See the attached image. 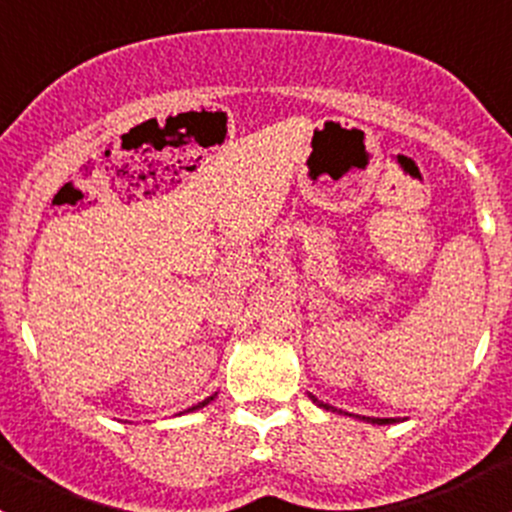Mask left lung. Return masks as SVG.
Masks as SVG:
<instances>
[{"mask_svg":"<svg viewBox=\"0 0 512 512\" xmlns=\"http://www.w3.org/2000/svg\"><path fill=\"white\" fill-rule=\"evenodd\" d=\"M309 399L314 401V404L319 406V409H327V411H337L334 409V406H329V404H324V401H319V399H314V396H309ZM347 416H352V414H347ZM356 418H361V421H369V423H379V426H384V423H394L396 418H369V416H356Z\"/></svg>","mask_w":512,"mask_h":512,"instance_id":"obj_1","label":"left lung"}]
</instances>
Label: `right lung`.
I'll list each match as a JSON object with an SVG mask.
<instances>
[{
    "mask_svg": "<svg viewBox=\"0 0 512 512\" xmlns=\"http://www.w3.org/2000/svg\"><path fill=\"white\" fill-rule=\"evenodd\" d=\"M215 399V394L213 396H208V399H205V401H200V404L198 406H193V409H188V411H195V409H203V406H208L210 404V401H213Z\"/></svg>",
    "mask_w": 512,
    "mask_h": 512,
    "instance_id": "add662e5",
    "label": "right lung"
}]
</instances>
